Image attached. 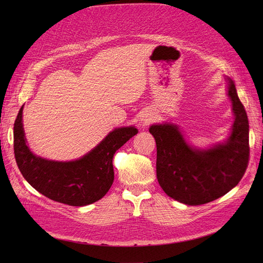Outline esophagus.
Segmentation results:
<instances>
[{"label":"esophagus","mask_w":263,"mask_h":263,"mask_svg":"<svg viewBox=\"0 0 263 263\" xmlns=\"http://www.w3.org/2000/svg\"><path fill=\"white\" fill-rule=\"evenodd\" d=\"M153 119H154V114L151 113L150 110H148V112H145L142 116V119H141L142 126H147L149 122L153 121Z\"/></svg>","instance_id":"1"}]
</instances>
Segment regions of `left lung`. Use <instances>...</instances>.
Masks as SVG:
<instances>
[{"label":"left lung","instance_id":"1","mask_svg":"<svg viewBox=\"0 0 263 263\" xmlns=\"http://www.w3.org/2000/svg\"><path fill=\"white\" fill-rule=\"evenodd\" d=\"M234 121L227 139L209 148L192 146L177 124H151L157 143V178L173 199L189 205L213 201L236 186L250 158L248 119L233 81L226 78Z\"/></svg>","mask_w":263,"mask_h":263}]
</instances>
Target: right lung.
<instances>
[{"label":"right lung","instance_id":"1","mask_svg":"<svg viewBox=\"0 0 263 263\" xmlns=\"http://www.w3.org/2000/svg\"><path fill=\"white\" fill-rule=\"evenodd\" d=\"M23 105L13 126V150L18 167L40 194L69 205L82 206L101 199L114 181L113 157L137 134L135 127H120L83 157L73 161H53L33 154L25 139Z\"/></svg>","mask_w":263,"mask_h":263}]
</instances>
